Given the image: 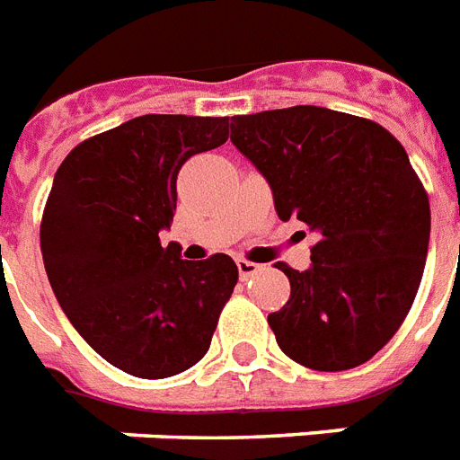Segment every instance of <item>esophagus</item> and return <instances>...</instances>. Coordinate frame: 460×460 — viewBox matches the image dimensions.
<instances>
[{"label": "esophagus", "mask_w": 460, "mask_h": 460, "mask_svg": "<svg viewBox=\"0 0 460 460\" xmlns=\"http://www.w3.org/2000/svg\"><path fill=\"white\" fill-rule=\"evenodd\" d=\"M237 270H240L242 280H247V278H252V275L259 273L261 266L259 263H252V261H247V259H240L237 261Z\"/></svg>", "instance_id": "34e87169"}]
</instances>
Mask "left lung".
Returning <instances> with one entry per match:
<instances>
[{"instance_id": "1", "label": "left lung", "mask_w": 460, "mask_h": 460, "mask_svg": "<svg viewBox=\"0 0 460 460\" xmlns=\"http://www.w3.org/2000/svg\"><path fill=\"white\" fill-rule=\"evenodd\" d=\"M230 139L280 220L318 234L306 270L275 266L292 288L268 315L278 347L325 373L361 366L403 323L428 259L429 201L409 154L373 120L323 106L233 116Z\"/></svg>"}]
</instances>
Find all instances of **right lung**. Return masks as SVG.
<instances>
[{
    "label": "right lung",
    "mask_w": 460,
    "mask_h": 460,
    "mask_svg": "<svg viewBox=\"0 0 460 460\" xmlns=\"http://www.w3.org/2000/svg\"><path fill=\"white\" fill-rule=\"evenodd\" d=\"M227 139V119L146 113L84 139L44 207V270L73 328L104 361L161 380L201 361L237 285L227 253L185 261L161 247L190 156Z\"/></svg>",
    "instance_id": "right-lung-1"
}]
</instances>
